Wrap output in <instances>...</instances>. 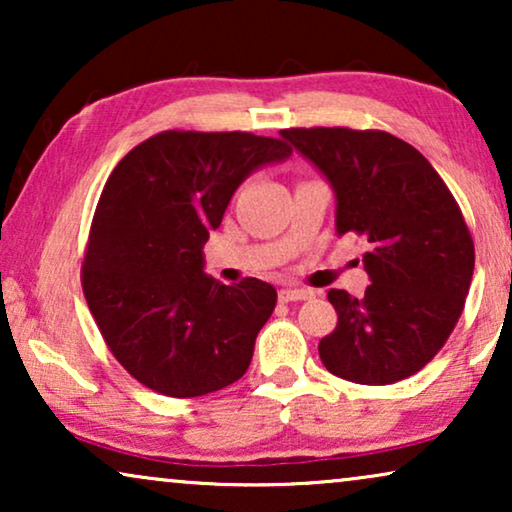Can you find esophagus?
Masks as SVG:
<instances>
[{"label": "esophagus", "mask_w": 512, "mask_h": 512, "mask_svg": "<svg viewBox=\"0 0 512 512\" xmlns=\"http://www.w3.org/2000/svg\"><path fill=\"white\" fill-rule=\"evenodd\" d=\"M312 296H314V293L305 291V289H282V291H279V300H282V303H293V300H307Z\"/></svg>", "instance_id": "obj_1"}]
</instances>
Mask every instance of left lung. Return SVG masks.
Listing matches in <instances>:
<instances>
[{
    "label": "left lung",
    "instance_id": "left-lung-1",
    "mask_svg": "<svg viewBox=\"0 0 512 512\" xmlns=\"http://www.w3.org/2000/svg\"><path fill=\"white\" fill-rule=\"evenodd\" d=\"M335 191V230L366 240L363 298L328 291L338 326L319 342L328 373L356 384H394L440 352L475 268L464 214L429 160L382 130L279 132Z\"/></svg>",
    "mask_w": 512,
    "mask_h": 512
}]
</instances>
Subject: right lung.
I'll return each instance as SVG.
<instances>
[{"mask_svg": "<svg viewBox=\"0 0 512 512\" xmlns=\"http://www.w3.org/2000/svg\"><path fill=\"white\" fill-rule=\"evenodd\" d=\"M289 156L275 137L165 130L109 174L81 284L111 354L144 387L195 398L247 373L277 291L256 277L216 282L202 272V247L237 186Z\"/></svg>", "mask_w": 512, "mask_h": 512, "instance_id": "right-lung-1", "label": "right lung"}]
</instances>
